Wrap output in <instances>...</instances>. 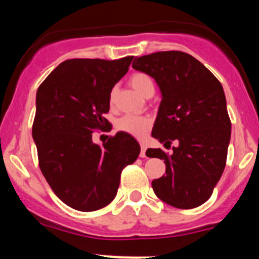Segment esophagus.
<instances>
[{
    "label": "esophagus",
    "mask_w": 259,
    "mask_h": 259,
    "mask_svg": "<svg viewBox=\"0 0 259 259\" xmlns=\"http://www.w3.org/2000/svg\"><path fill=\"white\" fill-rule=\"evenodd\" d=\"M140 146H141V152H140V157H141V158H144V157H146L147 146H146V144H145V142H141V144H140Z\"/></svg>",
    "instance_id": "34e87169"
}]
</instances>
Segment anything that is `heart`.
Masks as SVG:
<instances>
[{"label":"heart","mask_w":259,"mask_h":259,"mask_svg":"<svg viewBox=\"0 0 259 259\" xmlns=\"http://www.w3.org/2000/svg\"><path fill=\"white\" fill-rule=\"evenodd\" d=\"M130 85L133 86L134 90L142 97H146L148 94L154 92V84L151 76L145 73H135L130 76ZM117 89H113L111 91V101L114 100ZM151 125V120L146 117H139V115H124L118 120V129L121 132L132 134L134 136L142 138L147 133L148 127Z\"/></svg>","instance_id":"1"}]
</instances>
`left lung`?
<instances>
[{
    "instance_id": "left-lung-1",
    "label": "left lung",
    "mask_w": 259,
    "mask_h": 259,
    "mask_svg": "<svg viewBox=\"0 0 259 259\" xmlns=\"http://www.w3.org/2000/svg\"><path fill=\"white\" fill-rule=\"evenodd\" d=\"M133 68L153 78L162 96L152 138L165 148L175 142L171 154L160 148L146 151L165 163L167 174L152 181L154 194L181 209L201 206L212 196L227 163L231 123L223 86L185 52L136 57Z\"/></svg>"
}]
</instances>
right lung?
<instances>
[{
    "mask_svg": "<svg viewBox=\"0 0 259 259\" xmlns=\"http://www.w3.org/2000/svg\"><path fill=\"white\" fill-rule=\"evenodd\" d=\"M133 58L68 59L37 89L32 139L38 165L56 196L76 210L111 203L121 170L139 157V142L127 133L118 132L102 146L92 141L94 130L107 123L102 115L112 89Z\"/></svg>",
    "mask_w": 259,
    "mask_h": 259,
    "instance_id": "right-lung-1",
    "label": "right lung"
}]
</instances>
